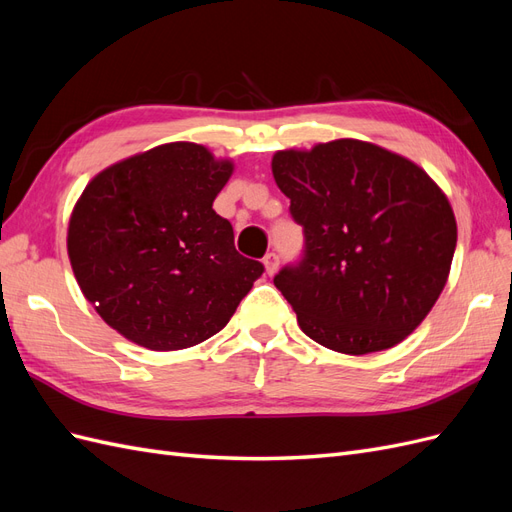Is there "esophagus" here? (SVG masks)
Masks as SVG:
<instances>
[{"label":"esophagus","instance_id":"obj_1","mask_svg":"<svg viewBox=\"0 0 512 512\" xmlns=\"http://www.w3.org/2000/svg\"><path fill=\"white\" fill-rule=\"evenodd\" d=\"M262 262H265V269H267V275H273L277 271V267H280V256L269 252L265 258H262Z\"/></svg>","mask_w":512,"mask_h":512}]
</instances>
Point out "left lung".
Masks as SVG:
<instances>
[{
    "instance_id": "obj_1",
    "label": "left lung",
    "mask_w": 512,
    "mask_h": 512,
    "mask_svg": "<svg viewBox=\"0 0 512 512\" xmlns=\"http://www.w3.org/2000/svg\"><path fill=\"white\" fill-rule=\"evenodd\" d=\"M271 170L305 235L299 265L273 280L301 331L354 356L404 342L436 305L457 245L438 183L356 138L275 151Z\"/></svg>"
}]
</instances>
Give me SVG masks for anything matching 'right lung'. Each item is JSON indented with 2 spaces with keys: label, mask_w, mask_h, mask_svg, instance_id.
<instances>
[{
  "label": "right lung",
  "mask_w": 512,
  "mask_h": 512,
  "mask_svg": "<svg viewBox=\"0 0 512 512\" xmlns=\"http://www.w3.org/2000/svg\"><path fill=\"white\" fill-rule=\"evenodd\" d=\"M230 160L166 143L104 168L70 215L68 256L108 327L149 350H181L222 331L265 271L235 250L213 211Z\"/></svg>",
  "instance_id": "1"
}]
</instances>
